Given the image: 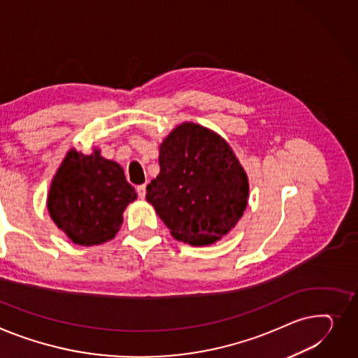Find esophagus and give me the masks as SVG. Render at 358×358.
Segmentation results:
<instances>
[{"label": "esophagus", "instance_id": "esophagus-1", "mask_svg": "<svg viewBox=\"0 0 358 358\" xmlns=\"http://www.w3.org/2000/svg\"><path fill=\"white\" fill-rule=\"evenodd\" d=\"M136 193H138V196H139L141 199H144L145 194H147V187H145V184L138 185V187H136Z\"/></svg>", "mask_w": 358, "mask_h": 358}]
</instances>
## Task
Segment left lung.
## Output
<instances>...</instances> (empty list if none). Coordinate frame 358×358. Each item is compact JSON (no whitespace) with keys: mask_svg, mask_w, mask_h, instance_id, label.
<instances>
[{"mask_svg":"<svg viewBox=\"0 0 358 358\" xmlns=\"http://www.w3.org/2000/svg\"><path fill=\"white\" fill-rule=\"evenodd\" d=\"M158 161L159 174L147 185V201L174 239L208 246L241 220L249 180L219 134L182 122L162 139Z\"/></svg>","mask_w":358,"mask_h":358,"instance_id":"1","label":"left lung"}]
</instances>
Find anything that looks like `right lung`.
Masks as SVG:
<instances>
[{
  "instance_id": "1",
  "label": "right lung",
  "mask_w": 358,
  "mask_h": 358,
  "mask_svg": "<svg viewBox=\"0 0 358 358\" xmlns=\"http://www.w3.org/2000/svg\"><path fill=\"white\" fill-rule=\"evenodd\" d=\"M136 197L122 166L99 148L89 155L70 148L52 180L47 210L75 245L94 246L113 239Z\"/></svg>"
}]
</instances>
